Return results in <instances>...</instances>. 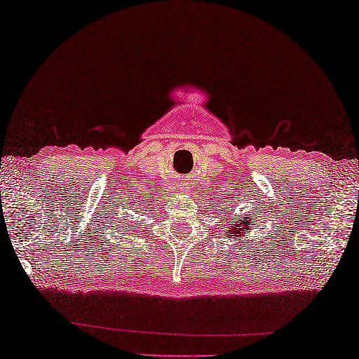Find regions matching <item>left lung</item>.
Masks as SVG:
<instances>
[{
	"label": "left lung",
	"instance_id": "8db88e82",
	"mask_svg": "<svg viewBox=\"0 0 359 359\" xmlns=\"http://www.w3.org/2000/svg\"><path fill=\"white\" fill-rule=\"evenodd\" d=\"M219 212H222V208H219ZM223 212H224V208H223ZM231 212H234V208H231ZM250 213L252 215H245V217H242V218L237 217L236 224L229 226L228 229H226L224 226H222V233H223L226 239H236L234 244L237 245V241H242V237L249 234L250 229L257 228V226H253V222H255L258 213H253V212H250ZM231 218H233V217H231ZM241 244H242V242H241Z\"/></svg>",
	"mask_w": 359,
	"mask_h": 359
}]
</instances>
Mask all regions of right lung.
Here are the masks:
<instances>
[{
	"mask_svg": "<svg viewBox=\"0 0 359 359\" xmlns=\"http://www.w3.org/2000/svg\"><path fill=\"white\" fill-rule=\"evenodd\" d=\"M112 228L115 229V233H120L118 237H122V234L126 236V234L135 233V226L130 224V223H123V219H120V218H118V224L115 223Z\"/></svg>",
	"mask_w": 359,
	"mask_h": 359,
	"instance_id": "add662e5",
	"label": "right lung"
}]
</instances>
